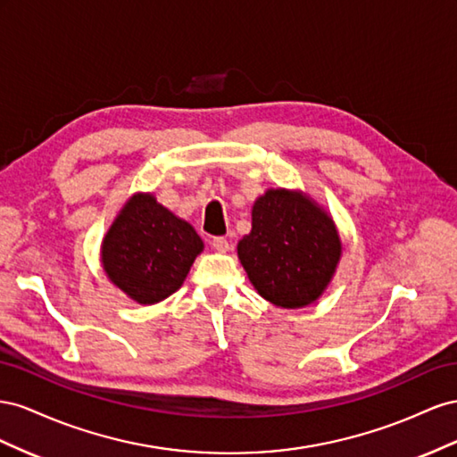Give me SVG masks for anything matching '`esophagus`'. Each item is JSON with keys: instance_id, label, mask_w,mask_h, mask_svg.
Segmentation results:
<instances>
[{"instance_id": "obj_1", "label": "esophagus", "mask_w": 457, "mask_h": 457, "mask_svg": "<svg viewBox=\"0 0 457 457\" xmlns=\"http://www.w3.org/2000/svg\"><path fill=\"white\" fill-rule=\"evenodd\" d=\"M212 246L218 251V253H228L231 249V245L226 237H214L212 239Z\"/></svg>"}]
</instances>
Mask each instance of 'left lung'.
I'll use <instances>...</instances> for the list:
<instances>
[{"label": "left lung", "mask_w": 457, "mask_h": 457, "mask_svg": "<svg viewBox=\"0 0 457 457\" xmlns=\"http://www.w3.org/2000/svg\"><path fill=\"white\" fill-rule=\"evenodd\" d=\"M341 253L331 216L306 195L287 189H268L256 199L253 229L237 245L258 295L281 308L318 301Z\"/></svg>", "instance_id": "left-lung-1"}]
</instances>
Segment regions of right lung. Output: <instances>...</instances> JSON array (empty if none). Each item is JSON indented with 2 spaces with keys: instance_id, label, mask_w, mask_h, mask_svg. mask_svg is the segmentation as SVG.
<instances>
[{
  "instance_id": "1",
  "label": "right lung",
  "mask_w": 457,
  "mask_h": 457,
  "mask_svg": "<svg viewBox=\"0 0 457 457\" xmlns=\"http://www.w3.org/2000/svg\"><path fill=\"white\" fill-rule=\"evenodd\" d=\"M203 249L191 224L156 203L151 193H136L103 239L101 264L132 301L154 304L179 289Z\"/></svg>"
}]
</instances>
